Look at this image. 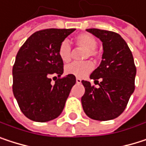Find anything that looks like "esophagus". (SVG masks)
Masks as SVG:
<instances>
[{
  "mask_svg": "<svg viewBox=\"0 0 146 146\" xmlns=\"http://www.w3.org/2000/svg\"><path fill=\"white\" fill-rule=\"evenodd\" d=\"M82 82V79L79 77H76V83H81Z\"/></svg>",
  "mask_w": 146,
  "mask_h": 146,
  "instance_id": "34e87169",
  "label": "esophagus"
}]
</instances>
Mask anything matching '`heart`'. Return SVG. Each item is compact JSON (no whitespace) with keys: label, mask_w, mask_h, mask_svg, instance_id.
Segmentation results:
<instances>
[{"label":"heart","mask_w":146,"mask_h":146,"mask_svg":"<svg viewBox=\"0 0 146 146\" xmlns=\"http://www.w3.org/2000/svg\"><path fill=\"white\" fill-rule=\"evenodd\" d=\"M75 40L77 45L87 49L85 53V58H88L89 57H95L97 55V52L95 50L97 46V40L96 38L88 34V33H81L75 37ZM58 54L60 59L64 63H68L71 59V48L67 40H64L60 43ZM94 69V64L91 61H84V62H74L65 68V72L69 75H73L77 77H84L88 75Z\"/></svg>","instance_id":"obj_1"}]
</instances>
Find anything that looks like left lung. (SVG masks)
Returning a JSON list of instances; mask_svg holds the SVG:
<instances>
[{
	"label": "left lung",
	"mask_w": 146,
	"mask_h": 146,
	"mask_svg": "<svg viewBox=\"0 0 146 146\" xmlns=\"http://www.w3.org/2000/svg\"><path fill=\"white\" fill-rule=\"evenodd\" d=\"M87 31L101 40L104 52L100 66L90 75L99 87L82 81L85 88L82 97V108L94 120H112L124 111L134 91L136 66L133 57L119 34L99 29H88Z\"/></svg>",
	"instance_id": "obj_1"
}]
</instances>
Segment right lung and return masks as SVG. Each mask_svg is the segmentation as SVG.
Returning a JSON list of instances; mask_svg holds the SVG:
<instances>
[{
  "label": "right lung",
  "mask_w": 146,
  "mask_h": 146,
  "mask_svg": "<svg viewBox=\"0 0 146 146\" xmlns=\"http://www.w3.org/2000/svg\"><path fill=\"white\" fill-rule=\"evenodd\" d=\"M75 30L38 31L17 53L13 67V92L23 114L32 121L45 122L57 118L76 84L75 76H61L64 63L58 54L60 43ZM52 80L54 84L50 82Z\"/></svg>",
  "instance_id": "add662e5"
}]
</instances>
